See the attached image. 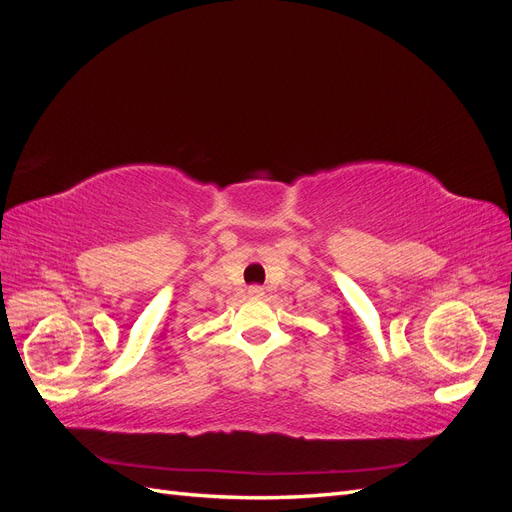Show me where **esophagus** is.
<instances>
[{
  "instance_id": "obj_1",
  "label": "esophagus",
  "mask_w": 512,
  "mask_h": 512,
  "mask_svg": "<svg viewBox=\"0 0 512 512\" xmlns=\"http://www.w3.org/2000/svg\"><path fill=\"white\" fill-rule=\"evenodd\" d=\"M247 294H250V297H254V299H260L262 294H265V290H262L260 286H250V288H247Z\"/></svg>"
}]
</instances>
